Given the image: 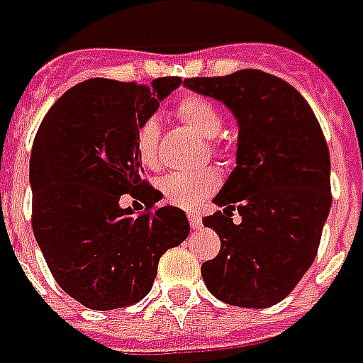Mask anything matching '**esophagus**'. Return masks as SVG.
Here are the masks:
<instances>
[{
	"mask_svg": "<svg viewBox=\"0 0 363 363\" xmlns=\"http://www.w3.org/2000/svg\"><path fill=\"white\" fill-rule=\"evenodd\" d=\"M188 220H190V227L196 230V228H200L202 227V218H200V214L198 212H188Z\"/></svg>",
	"mask_w": 363,
	"mask_h": 363,
	"instance_id": "34e87169",
	"label": "esophagus"
}]
</instances>
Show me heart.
<instances>
[{
  "label": "heart",
  "mask_w": 363,
  "mask_h": 363,
  "mask_svg": "<svg viewBox=\"0 0 363 363\" xmlns=\"http://www.w3.org/2000/svg\"><path fill=\"white\" fill-rule=\"evenodd\" d=\"M175 112L179 120H184L194 133L204 138H214L223 130V112L220 108L204 96H186L177 101ZM161 128L159 120L155 116L145 118L136 128V157L140 165L147 169H159L163 165L161 157ZM214 153H225L220 140L210 143ZM220 175L216 169H198V172H173L159 182V190L163 194L165 202L177 208H194L200 200H204L218 188Z\"/></svg>",
  "instance_id": "obj_1"
}]
</instances>
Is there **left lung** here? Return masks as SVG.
I'll return each mask as SVG.
<instances>
[{
  "instance_id": "left-lung-1",
  "label": "left lung",
  "mask_w": 363,
  "mask_h": 363,
  "mask_svg": "<svg viewBox=\"0 0 363 363\" xmlns=\"http://www.w3.org/2000/svg\"><path fill=\"white\" fill-rule=\"evenodd\" d=\"M184 85L223 101L239 122L237 167L202 218L220 251L202 263L218 300L267 308L284 300L315 262L331 210V159L315 112L276 75L243 69ZM239 211L241 223L230 216Z\"/></svg>"
}]
</instances>
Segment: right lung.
I'll use <instances>...</instances> for the list:
<instances>
[{"instance_id":"obj_1","label":"right lung","mask_w":363,"mask_h":363,"mask_svg":"<svg viewBox=\"0 0 363 363\" xmlns=\"http://www.w3.org/2000/svg\"><path fill=\"white\" fill-rule=\"evenodd\" d=\"M182 83L87 79L65 91L43 120L30 157L32 230L65 292L94 311L143 300L161 255L190 235L186 212L157 206L143 179L136 128ZM128 193L145 210L119 206Z\"/></svg>"}]
</instances>
